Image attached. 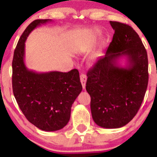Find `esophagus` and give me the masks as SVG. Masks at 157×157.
I'll use <instances>...</instances> for the list:
<instances>
[{
	"instance_id": "esophagus-1",
	"label": "esophagus",
	"mask_w": 157,
	"mask_h": 157,
	"mask_svg": "<svg viewBox=\"0 0 157 157\" xmlns=\"http://www.w3.org/2000/svg\"><path fill=\"white\" fill-rule=\"evenodd\" d=\"M80 82L82 83V86L83 88V89H86V75L83 73H82L80 75Z\"/></svg>"
}]
</instances>
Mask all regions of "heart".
Listing matches in <instances>:
<instances>
[{"label":"heart","mask_w":157,"mask_h":157,"mask_svg":"<svg viewBox=\"0 0 157 157\" xmlns=\"http://www.w3.org/2000/svg\"><path fill=\"white\" fill-rule=\"evenodd\" d=\"M87 47H88V45H85V46L83 47V49H87Z\"/></svg>","instance_id":"obj_1"}]
</instances>
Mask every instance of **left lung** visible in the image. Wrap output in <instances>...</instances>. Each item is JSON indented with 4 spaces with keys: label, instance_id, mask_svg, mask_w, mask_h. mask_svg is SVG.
<instances>
[{
    "label": "left lung",
    "instance_id": "obj_1",
    "mask_svg": "<svg viewBox=\"0 0 157 157\" xmlns=\"http://www.w3.org/2000/svg\"><path fill=\"white\" fill-rule=\"evenodd\" d=\"M114 30L104 57L87 73L86 91L91 97L92 118L97 125L118 128L134 117L148 82V60L145 46L128 25L110 21ZM125 56L121 67L118 60Z\"/></svg>",
    "mask_w": 157,
    "mask_h": 157
}]
</instances>
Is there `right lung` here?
I'll return each mask as SVG.
<instances>
[{
	"label": "right lung",
	"instance_id": "obj_1",
	"mask_svg": "<svg viewBox=\"0 0 157 157\" xmlns=\"http://www.w3.org/2000/svg\"><path fill=\"white\" fill-rule=\"evenodd\" d=\"M52 20H35L20 37L12 60V89L26 118L40 130L62 129L70 120L71 108L82 91L77 69L68 72L37 73L24 63L25 42L36 27Z\"/></svg>",
	"mask_w": 157,
	"mask_h": 157
}]
</instances>
